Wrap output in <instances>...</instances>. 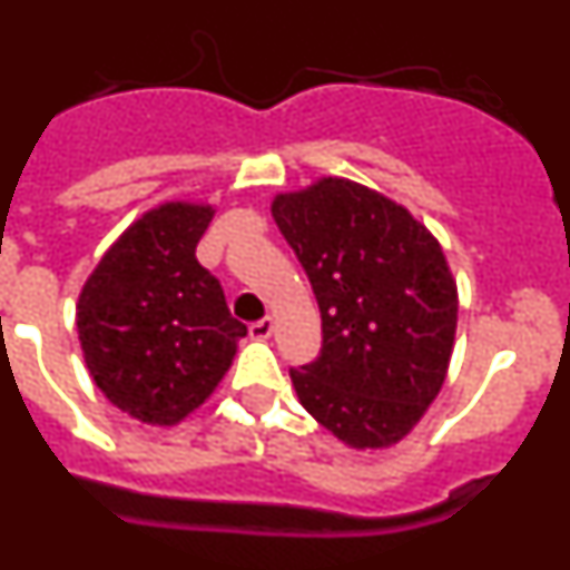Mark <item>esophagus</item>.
I'll list each match as a JSON object with an SVG mask.
<instances>
[{
  "label": "esophagus",
  "instance_id": "esophagus-1",
  "mask_svg": "<svg viewBox=\"0 0 570 570\" xmlns=\"http://www.w3.org/2000/svg\"><path fill=\"white\" fill-rule=\"evenodd\" d=\"M248 331L254 340H268V336L274 334V320H271V316H262V320L250 322Z\"/></svg>",
  "mask_w": 570,
  "mask_h": 570
}]
</instances>
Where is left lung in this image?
I'll return each mask as SVG.
<instances>
[{
    "mask_svg": "<svg viewBox=\"0 0 570 570\" xmlns=\"http://www.w3.org/2000/svg\"><path fill=\"white\" fill-rule=\"evenodd\" d=\"M271 210L322 316L320 356L291 367L296 396L345 445H394L440 394L454 351L460 305L440 242L402 205L336 176Z\"/></svg>",
    "mask_w": 570,
    "mask_h": 570,
    "instance_id": "left-lung-1",
    "label": "left lung"
}]
</instances>
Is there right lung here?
<instances>
[{"label":"right lung","instance_id":"add662e5","mask_svg":"<svg viewBox=\"0 0 570 570\" xmlns=\"http://www.w3.org/2000/svg\"><path fill=\"white\" fill-rule=\"evenodd\" d=\"M214 208L168 203L136 219L85 282L77 328L97 387L150 425L203 405L228 371L236 340L223 285L196 259Z\"/></svg>","mask_w":570,"mask_h":570}]
</instances>
